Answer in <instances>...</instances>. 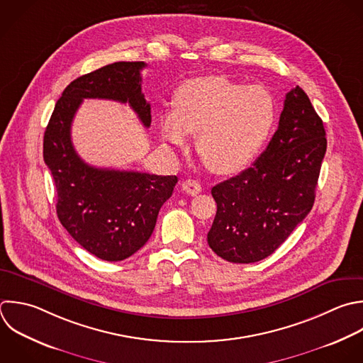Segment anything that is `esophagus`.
Segmentation results:
<instances>
[{"instance_id":"obj_1","label":"esophagus","mask_w":363,"mask_h":363,"mask_svg":"<svg viewBox=\"0 0 363 363\" xmlns=\"http://www.w3.org/2000/svg\"><path fill=\"white\" fill-rule=\"evenodd\" d=\"M183 190L189 194V196H197L199 193H201V184L197 182V180H193V179H189V180H184L183 184H182Z\"/></svg>"}]
</instances>
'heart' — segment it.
I'll return each mask as SVG.
<instances>
[{"mask_svg": "<svg viewBox=\"0 0 363 363\" xmlns=\"http://www.w3.org/2000/svg\"><path fill=\"white\" fill-rule=\"evenodd\" d=\"M278 118L274 95L264 86H247L210 75L184 81L174 92V111L159 116L163 142L186 147L197 135L196 149L216 174H234L258 156Z\"/></svg>", "mask_w": 363, "mask_h": 363, "instance_id": "b5f03b06", "label": "heart"}]
</instances>
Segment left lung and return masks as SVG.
<instances>
[{
  "instance_id": "obj_1",
  "label": "left lung",
  "mask_w": 363,
  "mask_h": 363,
  "mask_svg": "<svg viewBox=\"0 0 363 363\" xmlns=\"http://www.w3.org/2000/svg\"><path fill=\"white\" fill-rule=\"evenodd\" d=\"M325 152L322 119L295 86L262 155L211 189L217 213L207 234L210 248L237 264L271 255L311 211Z\"/></svg>"
}]
</instances>
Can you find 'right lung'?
I'll list each match as a JSON object with an SVG mask.
<instances>
[{"label": "right lung", "mask_w": 363, "mask_h": 363, "mask_svg": "<svg viewBox=\"0 0 363 363\" xmlns=\"http://www.w3.org/2000/svg\"><path fill=\"white\" fill-rule=\"evenodd\" d=\"M145 62H115L71 82L58 99L44 135V160L57 189V214L72 238L105 261H122L150 238L176 176L99 169L74 149L71 126L84 99L129 104L145 128L150 104L142 94Z\"/></svg>", "instance_id": "right-lung-1"}]
</instances>
